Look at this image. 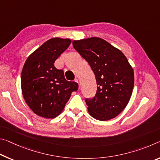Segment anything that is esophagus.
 Listing matches in <instances>:
<instances>
[{"mask_svg": "<svg viewBox=\"0 0 160 160\" xmlns=\"http://www.w3.org/2000/svg\"><path fill=\"white\" fill-rule=\"evenodd\" d=\"M75 82H76L79 83V81H78V78H75Z\"/></svg>", "mask_w": 160, "mask_h": 160, "instance_id": "esophagus-1", "label": "esophagus"}]
</instances>
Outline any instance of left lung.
I'll return each instance as SVG.
<instances>
[{
    "label": "left lung",
    "mask_w": 160,
    "mask_h": 160,
    "mask_svg": "<svg viewBox=\"0 0 160 160\" xmlns=\"http://www.w3.org/2000/svg\"><path fill=\"white\" fill-rule=\"evenodd\" d=\"M72 45L88 62L97 82V92L85 98L88 112L106 121L118 116L128 105L134 87V72L125 55L100 38L74 40Z\"/></svg>",
    "instance_id": "8db88e82"
}]
</instances>
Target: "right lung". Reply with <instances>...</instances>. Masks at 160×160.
<instances>
[{
	"instance_id": "add662e5",
	"label": "right lung",
	"mask_w": 160,
	"mask_h": 160,
	"mask_svg": "<svg viewBox=\"0 0 160 160\" xmlns=\"http://www.w3.org/2000/svg\"><path fill=\"white\" fill-rule=\"evenodd\" d=\"M70 43L68 38L48 40L27 58L22 68V96L33 112L42 118L59 115L71 93L78 89L77 82L66 80L63 70L54 65Z\"/></svg>"
}]
</instances>
